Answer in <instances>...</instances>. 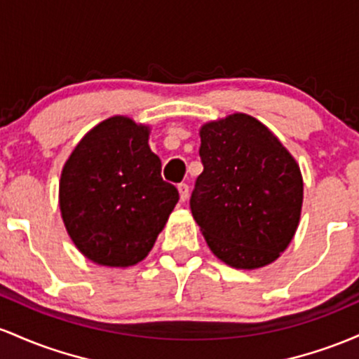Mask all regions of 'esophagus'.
Segmentation results:
<instances>
[{
	"label": "esophagus",
	"mask_w": 359,
	"mask_h": 359,
	"mask_svg": "<svg viewBox=\"0 0 359 359\" xmlns=\"http://www.w3.org/2000/svg\"><path fill=\"white\" fill-rule=\"evenodd\" d=\"M178 191H180L181 201H187L188 200V195H190V188H188V184L187 183L178 184Z\"/></svg>",
	"instance_id": "obj_1"
}]
</instances>
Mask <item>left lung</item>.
I'll return each mask as SVG.
<instances>
[{
	"instance_id": "obj_1",
	"label": "left lung",
	"mask_w": 359,
	"mask_h": 359,
	"mask_svg": "<svg viewBox=\"0 0 359 359\" xmlns=\"http://www.w3.org/2000/svg\"><path fill=\"white\" fill-rule=\"evenodd\" d=\"M203 172L190 208L210 251L229 266L278 259L299 227L304 181L297 161L255 116L233 114L200 128Z\"/></svg>"
}]
</instances>
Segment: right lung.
Returning a JSON list of instances; mask_svg holds the SVG:
<instances>
[{
	"label": "right lung",
	"instance_id": "obj_1",
	"mask_svg": "<svg viewBox=\"0 0 359 359\" xmlns=\"http://www.w3.org/2000/svg\"><path fill=\"white\" fill-rule=\"evenodd\" d=\"M149 132L128 116H111L93 127L64 164L60 215L93 263L127 268L142 261L178 203V190L161 178Z\"/></svg>",
	"mask_w": 359,
	"mask_h": 359
}]
</instances>
